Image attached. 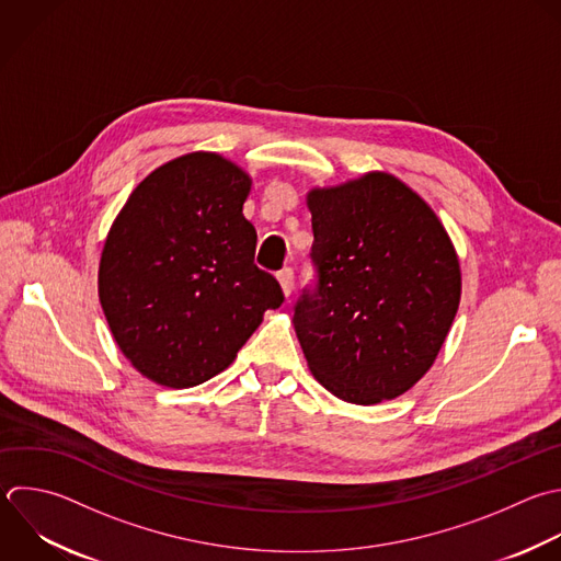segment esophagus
I'll return each instance as SVG.
<instances>
[{"mask_svg":"<svg viewBox=\"0 0 561 561\" xmlns=\"http://www.w3.org/2000/svg\"><path fill=\"white\" fill-rule=\"evenodd\" d=\"M278 283L283 287V294L289 298L291 291H294V270L291 267H285L278 272Z\"/></svg>","mask_w":561,"mask_h":561,"instance_id":"1","label":"esophagus"}]
</instances>
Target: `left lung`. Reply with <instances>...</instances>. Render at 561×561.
I'll return each mask as SVG.
<instances>
[{"mask_svg":"<svg viewBox=\"0 0 561 561\" xmlns=\"http://www.w3.org/2000/svg\"><path fill=\"white\" fill-rule=\"evenodd\" d=\"M316 285L294 305L313 377L370 405L410 390L434 364L460 302L454 245L403 182L368 173L307 195Z\"/></svg>","mask_w":561,"mask_h":561,"instance_id":"left-lung-1","label":"left lung"}]
</instances>
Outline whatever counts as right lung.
<instances>
[{
  "instance_id": "1",
  "label": "right lung",
  "mask_w": 561,
  "mask_h": 561,
  "mask_svg": "<svg viewBox=\"0 0 561 561\" xmlns=\"http://www.w3.org/2000/svg\"><path fill=\"white\" fill-rule=\"evenodd\" d=\"M250 184L217 153L182 156L136 186L107 234L101 305L125 357L156 383L191 388L219 375L285 300L254 265Z\"/></svg>"
}]
</instances>
